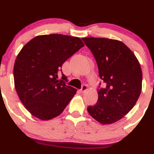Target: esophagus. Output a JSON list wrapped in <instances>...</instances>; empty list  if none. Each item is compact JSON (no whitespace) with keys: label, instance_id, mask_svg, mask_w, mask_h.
<instances>
[{"label":"esophagus","instance_id":"esophagus-1","mask_svg":"<svg viewBox=\"0 0 154 154\" xmlns=\"http://www.w3.org/2000/svg\"><path fill=\"white\" fill-rule=\"evenodd\" d=\"M87 90H88V86H87L86 85H82V88H81V90H80V92H85V91H87Z\"/></svg>","mask_w":154,"mask_h":154}]
</instances>
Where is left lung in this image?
I'll return each mask as SVG.
<instances>
[{
    "mask_svg": "<svg viewBox=\"0 0 154 154\" xmlns=\"http://www.w3.org/2000/svg\"><path fill=\"white\" fill-rule=\"evenodd\" d=\"M97 64L105 87L97 89L98 100L88 111L102 124L123 118L136 105L142 88V71L136 57L120 41L106 38H82Z\"/></svg>",
    "mask_w": 154,
    "mask_h": 154,
    "instance_id": "8db88e82",
    "label": "left lung"
}]
</instances>
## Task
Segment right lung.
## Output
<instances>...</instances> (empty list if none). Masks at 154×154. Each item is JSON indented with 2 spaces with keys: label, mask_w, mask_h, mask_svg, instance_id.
Segmentation results:
<instances>
[{
  "label": "right lung",
  "mask_w": 154,
  "mask_h": 154,
  "mask_svg": "<svg viewBox=\"0 0 154 154\" xmlns=\"http://www.w3.org/2000/svg\"><path fill=\"white\" fill-rule=\"evenodd\" d=\"M78 37L42 35L22 48L15 61L14 84L21 103L38 119L47 120L60 115L77 90L65 84L66 77L58 75L67 59L84 47Z\"/></svg>",
  "instance_id": "add662e5"
}]
</instances>
